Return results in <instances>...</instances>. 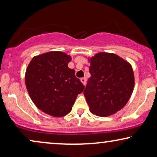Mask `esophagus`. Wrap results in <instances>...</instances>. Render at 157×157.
I'll list each match as a JSON object with an SVG mask.
<instances>
[{
	"mask_svg": "<svg viewBox=\"0 0 157 157\" xmlns=\"http://www.w3.org/2000/svg\"><path fill=\"white\" fill-rule=\"evenodd\" d=\"M81 81L83 85H86V78H81Z\"/></svg>",
	"mask_w": 157,
	"mask_h": 157,
	"instance_id": "34e87169",
	"label": "esophagus"
}]
</instances>
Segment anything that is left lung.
I'll return each instance as SVG.
<instances>
[{"instance_id":"8db88e82","label":"left lung","mask_w":157,"mask_h":157,"mask_svg":"<svg viewBox=\"0 0 157 157\" xmlns=\"http://www.w3.org/2000/svg\"><path fill=\"white\" fill-rule=\"evenodd\" d=\"M91 77L83 91L90 111L109 117L127 104L134 87L131 64L119 56L100 52L89 59Z\"/></svg>"}]
</instances>
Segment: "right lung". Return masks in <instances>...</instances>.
I'll list each match as a JSON object with an SVG mask.
<instances>
[{
  "label": "right lung",
  "mask_w": 157,
  "mask_h": 157,
  "mask_svg": "<svg viewBox=\"0 0 157 157\" xmlns=\"http://www.w3.org/2000/svg\"><path fill=\"white\" fill-rule=\"evenodd\" d=\"M69 55L50 51L34 56L25 75V86L34 104L40 111L55 117L71 111L78 94L84 86L68 67Z\"/></svg>",
  "instance_id": "add662e5"
}]
</instances>
